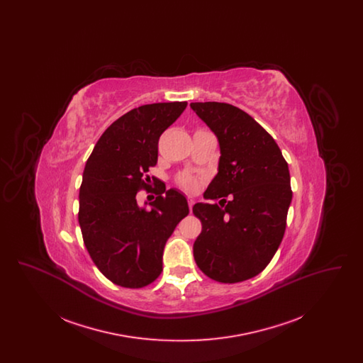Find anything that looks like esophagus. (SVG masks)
<instances>
[{"label": "esophagus", "instance_id": "obj_1", "mask_svg": "<svg viewBox=\"0 0 363 363\" xmlns=\"http://www.w3.org/2000/svg\"><path fill=\"white\" fill-rule=\"evenodd\" d=\"M188 204H189V208L191 209L193 206H194V200H193V197H188Z\"/></svg>", "mask_w": 363, "mask_h": 363}]
</instances>
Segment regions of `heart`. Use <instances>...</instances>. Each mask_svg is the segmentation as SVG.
Returning <instances> with one entry per match:
<instances>
[{"label": "heart", "instance_id": "1", "mask_svg": "<svg viewBox=\"0 0 363 363\" xmlns=\"http://www.w3.org/2000/svg\"><path fill=\"white\" fill-rule=\"evenodd\" d=\"M179 185L184 186L185 189L188 190H196L199 186V181L194 178V177H190V175H185L179 179Z\"/></svg>", "mask_w": 363, "mask_h": 363}]
</instances>
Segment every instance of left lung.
<instances>
[{
	"instance_id": "left-lung-1",
	"label": "left lung",
	"mask_w": 363,
	"mask_h": 363,
	"mask_svg": "<svg viewBox=\"0 0 363 363\" xmlns=\"http://www.w3.org/2000/svg\"><path fill=\"white\" fill-rule=\"evenodd\" d=\"M190 107L215 133L220 150L218 174L204 199L230 197L225 208L194 204L203 225L193 245L194 259L216 281H243L259 275L283 240L293 199L289 164L277 141L241 108L219 102Z\"/></svg>"
}]
</instances>
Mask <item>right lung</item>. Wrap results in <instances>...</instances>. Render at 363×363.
<instances>
[{
  "mask_svg": "<svg viewBox=\"0 0 363 363\" xmlns=\"http://www.w3.org/2000/svg\"><path fill=\"white\" fill-rule=\"evenodd\" d=\"M186 104L130 110L104 130L86 160L79 194L83 240L98 269L122 287L140 289L160 275L164 245L189 213L179 190H159L150 208L140 207L136 199L151 182L147 174L157 162L160 135Z\"/></svg>",
  "mask_w": 363,
  "mask_h": 363,
  "instance_id": "right-lung-1",
  "label": "right lung"
}]
</instances>
